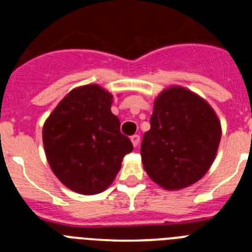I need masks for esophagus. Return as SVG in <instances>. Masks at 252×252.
Returning <instances> with one entry per match:
<instances>
[{
  "label": "esophagus",
  "instance_id": "esophagus-1",
  "mask_svg": "<svg viewBox=\"0 0 252 252\" xmlns=\"http://www.w3.org/2000/svg\"><path fill=\"white\" fill-rule=\"evenodd\" d=\"M131 139V142H132V145L136 148L137 145H139V142H140V136L139 135H132V136L130 137Z\"/></svg>",
  "mask_w": 252,
  "mask_h": 252
}]
</instances>
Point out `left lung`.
<instances>
[{
    "instance_id": "8db88e82",
    "label": "left lung",
    "mask_w": 252,
    "mask_h": 252,
    "mask_svg": "<svg viewBox=\"0 0 252 252\" xmlns=\"http://www.w3.org/2000/svg\"><path fill=\"white\" fill-rule=\"evenodd\" d=\"M150 130L141 142V160L151 180L178 190L201 179L215 161L222 128L201 95L171 86L154 101Z\"/></svg>"
}]
</instances>
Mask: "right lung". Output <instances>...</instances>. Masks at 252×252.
Returning <instances> with one entry per match:
<instances>
[{"label":"right lung","instance_id":"right-lung-1","mask_svg":"<svg viewBox=\"0 0 252 252\" xmlns=\"http://www.w3.org/2000/svg\"><path fill=\"white\" fill-rule=\"evenodd\" d=\"M113 95L98 84L72 90L43 127L51 170L73 192L97 194L112 184L126 154L133 149L111 112Z\"/></svg>","mask_w":252,"mask_h":252}]
</instances>
